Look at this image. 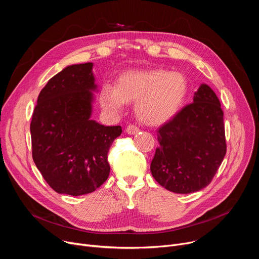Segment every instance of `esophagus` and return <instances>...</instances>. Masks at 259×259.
Wrapping results in <instances>:
<instances>
[{
  "instance_id": "esophagus-1",
  "label": "esophagus",
  "mask_w": 259,
  "mask_h": 259,
  "mask_svg": "<svg viewBox=\"0 0 259 259\" xmlns=\"http://www.w3.org/2000/svg\"><path fill=\"white\" fill-rule=\"evenodd\" d=\"M139 131H140V129H139L137 126H134V125H129V126L126 128V133H128V134H130V135L137 134V133H139Z\"/></svg>"
}]
</instances>
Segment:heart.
<instances>
[{
	"instance_id": "b5f03b06",
	"label": "heart",
	"mask_w": 259,
	"mask_h": 259,
	"mask_svg": "<svg viewBox=\"0 0 259 259\" xmlns=\"http://www.w3.org/2000/svg\"><path fill=\"white\" fill-rule=\"evenodd\" d=\"M187 77L162 68L128 70L119 74L115 85H102L99 99L108 111H120L135 103V115L143 124L160 126L180 112L188 95Z\"/></svg>"
}]
</instances>
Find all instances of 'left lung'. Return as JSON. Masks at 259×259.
<instances>
[{
	"label": "left lung",
	"mask_w": 259,
	"mask_h": 259,
	"mask_svg": "<svg viewBox=\"0 0 259 259\" xmlns=\"http://www.w3.org/2000/svg\"><path fill=\"white\" fill-rule=\"evenodd\" d=\"M157 141L150 169L160 186L179 194L206 188L227 151L224 112L215 92L201 84L193 103L158 129Z\"/></svg>",
	"instance_id": "left-lung-1"
}]
</instances>
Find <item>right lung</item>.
<instances>
[{"label":"right lung","mask_w":259,"mask_h":259,"mask_svg":"<svg viewBox=\"0 0 259 259\" xmlns=\"http://www.w3.org/2000/svg\"><path fill=\"white\" fill-rule=\"evenodd\" d=\"M93 64L67 66L39 92L30 124L32 158L60 194L91 193L108 179V151L121 134L91 119L98 85Z\"/></svg>","instance_id":"right-lung-1"}]
</instances>
